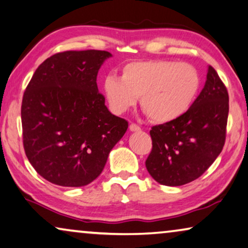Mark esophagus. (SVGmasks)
I'll return each mask as SVG.
<instances>
[{"label":"esophagus","mask_w":248,"mask_h":248,"mask_svg":"<svg viewBox=\"0 0 248 248\" xmlns=\"http://www.w3.org/2000/svg\"><path fill=\"white\" fill-rule=\"evenodd\" d=\"M130 131H132V132H139V131H141V127L139 126V125H137V124L131 123L130 124Z\"/></svg>","instance_id":"1"}]
</instances>
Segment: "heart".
Instances as JSON below:
<instances>
[{
    "instance_id": "obj_1",
    "label": "heart",
    "mask_w": 248,
    "mask_h": 248,
    "mask_svg": "<svg viewBox=\"0 0 248 248\" xmlns=\"http://www.w3.org/2000/svg\"><path fill=\"white\" fill-rule=\"evenodd\" d=\"M201 87L198 70L188 63L168 60L135 61L122 70V78L107 76L104 93L110 109L122 114L140 104L150 120L168 123L194 103Z\"/></svg>"
}]
</instances>
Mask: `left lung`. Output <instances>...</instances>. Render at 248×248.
I'll use <instances>...</instances> for the list:
<instances>
[{
	"label": "left lung",
	"mask_w": 248,
	"mask_h": 248,
	"mask_svg": "<svg viewBox=\"0 0 248 248\" xmlns=\"http://www.w3.org/2000/svg\"><path fill=\"white\" fill-rule=\"evenodd\" d=\"M228 111L227 88L209 66L204 88L188 110L151 128L152 150L145 167L152 178L167 186L199 178L222 151Z\"/></svg>",
	"instance_id": "left-lung-1"
}]
</instances>
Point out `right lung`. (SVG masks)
Wrapping results in <instances>:
<instances>
[{"label":"right lung","mask_w":248,"mask_h":248,"mask_svg":"<svg viewBox=\"0 0 248 248\" xmlns=\"http://www.w3.org/2000/svg\"><path fill=\"white\" fill-rule=\"evenodd\" d=\"M110 56L96 49L54 54L26 88L23 148L35 170L53 184L80 187L94 181L127 130V121L111 114L98 91V71Z\"/></svg>","instance_id":"obj_1"}]
</instances>
